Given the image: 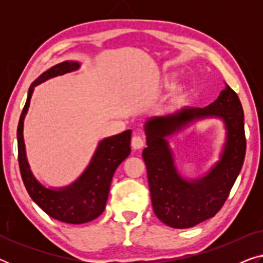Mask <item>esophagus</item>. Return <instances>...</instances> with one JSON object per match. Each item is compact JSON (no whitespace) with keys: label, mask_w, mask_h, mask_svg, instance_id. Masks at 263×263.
Instances as JSON below:
<instances>
[{"label":"esophagus","mask_w":263,"mask_h":263,"mask_svg":"<svg viewBox=\"0 0 263 263\" xmlns=\"http://www.w3.org/2000/svg\"><path fill=\"white\" fill-rule=\"evenodd\" d=\"M145 146V139L141 138L140 135H135L133 136L132 139V147L134 149H140Z\"/></svg>","instance_id":"obj_1"}]
</instances>
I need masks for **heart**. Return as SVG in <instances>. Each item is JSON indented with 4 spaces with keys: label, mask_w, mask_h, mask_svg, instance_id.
Segmentation results:
<instances>
[{
    "label": "heart",
    "mask_w": 263,
    "mask_h": 263,
    "mask_svg": "<svg viewBox=\"0 0 263 263\" xmlns=\"http://www.w3.org/2000/svg\"><path fill=\"white\" fill-rule=\"evenodd\" d=\"M163 85L165 86V87H168V86L171 85V79H168V78L165 79V81H164ZM186 95H188V89H186V87H185L184 85L176 86V87L171 91L170 103H172V104L182 103L183 100L186 98Z\"/></svg>",
    "instance_id": "1"
}]
</instances>
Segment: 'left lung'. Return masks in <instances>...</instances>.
Returning <instances> with one entry per match:
<instances>
[{
  "label": "left lung",
  "mask_w": 263,
  "mask_h": 263,
  "mask_svg": "<svg viewBox=\"0 0 263 263\" xmlns=\"http://www.w3.org/2000/svg\"><path fill=\"white\" fill-rule=\"evenodd\" d=\"M208 117L223 120L227 141L221 160L206 176L183 179L175 168L167 138L192 121ZM143 149L153 211L164 224L175 229L193 228L214 217L225 203L246 157L244 114L237 93L225 84L218 99L206 107H182L164 116H153L145 124Z\"/></svg>",
  "instance_id": "left-lung-1"
}]
</instances>
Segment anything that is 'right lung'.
Wrapping results in <instances>:
<instances>
[{"instance_id":"obj_1","label":"right lung","mask_w":263,"mask_h":263,"mask_svg":"<svg viewBox=\"0 0 263 263\" xmlns=\"http://www.w3.org/2000/svg\"><path fill=\"white\" fill-rule=\"evenodd\" d=\"M80 63L64 61L46 70L28 89L27 100L17 124V160L25 188L31 199L50 217L67 224H85L98 218L105 210L112 176L122 161L130 154L132 130L102 140L93 154L91 163L82 175L70 185L46 188L32 174L24 142V120L33 89L49 79L77 70Z\"/></svg>"}]
</instances>
